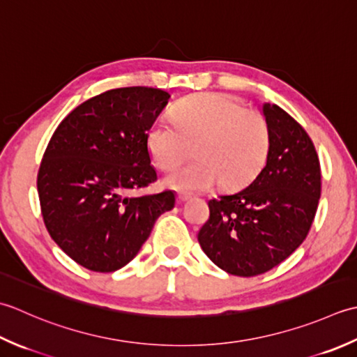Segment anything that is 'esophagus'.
Wrapping results in <instances>:
<instances>
[{
	"label": "esophagus",
	"mask_w": 357,
	"mask_h": 357,
	"mask_svg": "<svg viewBox=\"0 0 357 357\" xmlns=\"http://www.w3.org/2000/svg\"><path fill=\"white\" fill-rule=\"evenodd\" d=\"M189 199H191V195H188V194H181V192H180V194L177 195V202H178V203H185V202H188Z\"/></svg>",
	"instance_id": "34e87169"
}]
</instances>
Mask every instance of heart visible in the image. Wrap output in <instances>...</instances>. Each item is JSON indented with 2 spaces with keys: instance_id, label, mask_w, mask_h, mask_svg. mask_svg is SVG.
<instances>
[{
  "instance_id": "heart-1",
  "label": "heart",
  "mask_w": 357,
  "mask_h": 357,
  "mask_svg": "<svg viewBox=\"0 0 357 357\" xmlns=\"http://www.w3.org/2000/svg\"><path fill=\"white\" fill-rule=\"evenodd\" d=\"M174 125L160 119L148 130V151L160 169L195 158L166 176V185L185 192L206 191L215 181L234 188L250 181L270 151V128L264 115L228 93L203 92L181 100Z\"/></svg>"
}]
</instances>
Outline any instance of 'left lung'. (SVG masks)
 I'll use <instances>...</instances> for the list:
<instances>
[{
    "label": "left lung",
    "instance_id": "1",
    "mask_svg": "<svg viewBox=\"0 0 357 357\" xmlns=\"http://www.w3.org/2000/svg\"><path fill=\"white\" fill-rule=\"evenodd\" d=\"M266 163L250 186L208 202L199 243L223 271L252 278L273 270L307 237L321 197V165L311 138L278 105L265 103Z\"/></svg>",
    "mask_w": 357,
    "mask_h": 357
}]
</instances>
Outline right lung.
<instances>
[{
	"mask_svg": "<svg viewBox=\"0 0 357 357\" xmlns=\"http://www.w3.org/2000/svg\"><path fill=\"white\" fill-rule=\"evenodd\" d=\"M154 87L111 89L75 107L50 138L38 180L43 220L50 237L87 270L128 265L154 223L176 205V194L129 197L157 180L146 135L168 105Z\"/></svg>",
	"mask_w": 357,
	"mask_h": 357,
	"instance_id": "obj_1",
	"label": "right lung"
}]
</instances>
